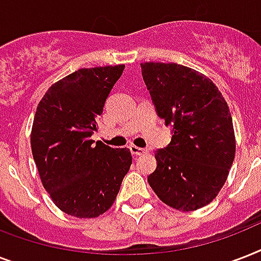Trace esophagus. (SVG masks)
<instances>
[{"instance_id":"1","label":"esophagus","mask_w":261,"mask_h":261,"mask_svg":"<svg viewBox=\"0 0 261 261\" xmlns=\"http://www.w3.org/2000/svg\"><path fill=\"white\" fill-rule=\"evenodd\" d=\"M130 151H131V154L134 155V157H138V155H142L145 154V153H147L146 149H142V147H138V146H130Z\"/></svg>"}]
</instances>
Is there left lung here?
<instances>
[{
    "instance_id": "obj_1",
    "label": "left lung",
    "mask_w": 261,
    "mask_h": 261,
    "mask_svg": "<svg viewBox=\"0 0 261 261\" xmlns=\"http://www.w3.org/2000/svg\"><path fill=\"white\" fill-rule=\"evenodd\" d=\"M155 112L172 141L155 151L147 181L176 210L202 208L218 195L236 154L230 111L210 79L177 63H141Z\"/></svg>"
}]
</instances>
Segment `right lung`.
<instances>
[{
	"label": "right lung",
	"instance_id": "add662e5",
	"mask_svg": "<svg viewBox=\"0 0 261 261\" xmlns=\"http://www.w3.org/2000/svg\"><path fill=\"white\" fill-rule=\"evenodd\" d=\"M124 65L80 69L51 85L35 112L31 147L43 187L55 206L94 218L114 204L133 157L90 139L96 118Z\"/></svg>",
	"mask_w": 261,
	"mask_h": 261
}]
</instances>
